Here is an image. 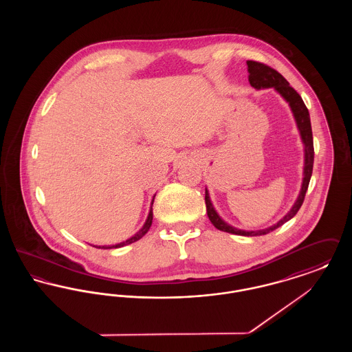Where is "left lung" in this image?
Here are the masks:
<instances>
[{
  "label": "left lung",
  "instance_id": "left-lung-1",
  "mask_svg": "<svg viewBox=\"0 0 352 352\" xmlns=\"http://www.w3.org/2000/svg\"><path fill=\"white\" fill-rule=\"evenodd\" d=\"M247 66H248V80L253 88L256 89H264V88H274L276 92H278L284 100L289 104L293 116L296 120L297 128L300 131L301 135L302 144H303V153H305V162H303V178H302L301 191L298 194L297 201H294L293 207L290 208V211L285 215L284 218L278 220L276 224L270 226L268 228L264 230H257V231H244V230H239L236 227H232L231 224H228L227 221H224L223 219L219 217L212 201L210 199V192L206 188V208H207V215L208 219L211 220V223L215 226V228H218L223 232H228V234H240V236H261V234H267L274 230H277L278 227H281L287 220L293 218L298 210L301 208L302 203L305 199V194L307 191L309 182L311 178V173H313V165H314V144H313V132H311V124H310V115L309 111L305 105V102L302 100L301 96L297 94V91L294 88H292L287 80L285 79L281 74H278L276 69L269 67L267 65L254 62V60H247Z\"/></svg>",
  "mask_w": 352,
  "mask_h": 352
}]
</instances>
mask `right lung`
I'll list each match as a JSON object with an SVG mask.
<instances>
[{"mask_svg": "<svg viewBox=\"0 0 352 352\" xmlns=\"http://www.w3.org/2000/svg\"><path fill=\"white\" fill-rule=\"evenodd\" d=\"M155 197V195H154ZM154 197H153V199H151V210H149V214H148V218L145 220V223H144V226L141 227V230L137 232V234H134L132 237H129L128 240H125V241H121V243H118V244H115V245H94V247H96V248H101V250H111V248H121V247H124V245H129V244H132L134 241H137V240H140L144 234H146L148 231H149V228H151V221H153V201H154Z\"/></svg>", "mask_w": 352, "mask_h": 352, "instance_id": "obj_1", "label": "right lung"}]
</instances>
